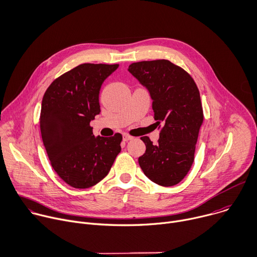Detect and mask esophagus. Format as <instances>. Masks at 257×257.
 <instances>
[{
  "label": "esophagus",
  "instance_id": "obj_1",
  "mask_svg": "<svg viewBox=\"0 0 257 257\" xmlns=\"http://www.w3.org/2000/svg\"><path fill=\"white\" fill-rule=\"evenodd\" d=\"M122 139H123V141H124V142H127V141L133 140L134 138H133V137H131L130 135H127V134H124V135L122 136Z\"/></svg>",
  "mask_w": 257,
  "mask_h": 257
}]
</instances>
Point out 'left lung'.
Instances as JSON below:
<instances>
[{
    "label": "left lung",
    "instance_id": "left-lung-1",
    "mask_svg": "<svg viewBox=\"0 0 257 257\" xmlns=\"http://www.w3.org/2000/svg\"><path fill=\"white\" fill-rule=\"evenodd\" d=\"M128 72L149 91L154 118L162 130L157 145L148 137L141 140L146 152L139 157L145 175L159 185L173 186L189 171L203 112L193 79L167 60L130 65Z\"/></svg>",
    "mask_w": 257,
    "mask_h": 257
}]
</instances>
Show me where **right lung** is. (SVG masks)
Listing matches in <instances>:
<instances>
[{"instance_id": "1", "label": "right lung", "mask_w": 257, "mask_h": 257, "mask_svg": "<svg viewBox=\"0 0 257 257\" xmlns=\"http://www.w3.org/2000/svg\"><path fill=\"white\" fill-rule=\"evenodd\" d=\"M117 68L82 64L56 79L43 95V145L55 171L75 188H88L103 179L121 150L120 134L94 137L90 126L100 113L101 86Z\"/></svg>"}]
</instances>
